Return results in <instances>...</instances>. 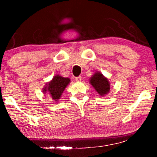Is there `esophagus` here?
I'll list each match as a JSON object with an SVG mask.
<instances>
[{
	"label": "esophagus",
	"mask_w": 157,
	"mask_h": 157,
	"mask_svg": "<svg viewBox=\"0 0 157 157\" xmlns=\"http://www.w3.org/2000/svg\"><path fill=\"white\" fill-rule=\"evenodd\" d=\"M75 80H76L77 82H81V80H82V77H80V76L78 77V78H75Z\"/></svg>",
	"instance_id": "1"
}]
</instances>
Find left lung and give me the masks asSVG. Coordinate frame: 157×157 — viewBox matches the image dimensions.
Masks as SVG:
<instances>
[{
    "instance_id": "8db88e82",
    "label": "left lung",
    "mask_w": 157,
    "mask_h": 157,
    "mask_svg": "<svg viewBox=\"0 0 157 157\" xmlns=\"http://www.w3.org/2000/svg\"><path fill=\"white\" fill-rule=\"evenodd\" d=\"M89 83L100 96H105L110 91V82L109 79L99 71H96L91 78Z\"/></svg>"
}]
</instances>
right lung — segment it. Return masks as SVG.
Returning <instances> with one entry per match:
<instances>
[{"instance_id": "1", "label": "right lung", "mask_w": 157, "mask_h": 157, "mask_svg": "<svg viewBox=\"0 0 157 157\" xmlns=\"http://www.w3.org/2000/svg\"><path fill=\"white\" fill-rule=\"evenodd\" d=\"M70 82V78H63L59 75H56L45 85L43 89V93L44 94H48L52 100L57 102Z\"/></svg>"}]
</instances>
